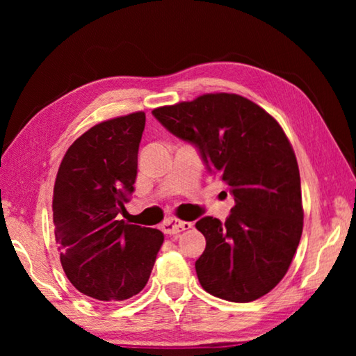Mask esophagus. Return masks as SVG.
Returning a JSON list of instances; mask_svg holds the SVG:
<instances>
[{
	"instance_id": "obj_1",
	"label": "esophagus",
	"mask_w": 356,
	"mask_h": 356,
	"mask_svg": "<svg viewBox=\"0 0 356 356\" xmlns=\"http://www.w3.org/2000/svg\"><path fill=\"white\" fill-rule=\"evenodd\" d=\"M193 225L188 221H180L177 218H168L163 225H161V231L168 236H174V234H179L182 231H186V229H190Z\"/></svg>"
}]
</instances>
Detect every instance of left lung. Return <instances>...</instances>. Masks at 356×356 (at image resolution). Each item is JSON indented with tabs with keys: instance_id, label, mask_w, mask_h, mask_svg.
Listing matches in <instances>:
<instances>
[{
	"instance_id": "8db88e82",
	"label": "left lung",
	"mask_w": 356,
	"mask_h": 356,
	"mask_svg": "<svg viewBox=\"0 0 356 356\" xmlns=\"http://www.w3.org/2000/svg\"><path fill=\"white\" fill-rule=\"evenodd\" d=\"M152 114L200 150L236 201L225 222L213 216L196 222L206 237L195 264L202 289L236 303L261 298L284 278L303 231L298 163L281 125L254 102L226 92Z\"/></svg>"
}]
</instances>
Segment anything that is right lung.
I'll return each mask as SVG.
<instances>
[{
  "label": "right lung",
  "mask_w": 356,
  "mask_h": 356,
  "mask_svg": "<svg viewBox=\"0 0 356 356\" xmlns=\"http://www.w3.org/2000/svg\"><path fill=\"white\" fill-rule=\"evenodd\" d=\"M143 111L100 122L67 149L53 190V222L61 265L81 293L122 301L147 284L163 243L159 229L118 215L134 193Z\"/></svg>",
  "instance_id": "1"
}]
</instances>
